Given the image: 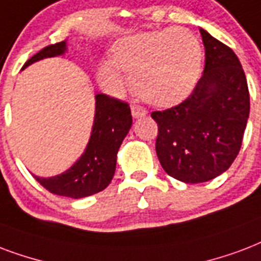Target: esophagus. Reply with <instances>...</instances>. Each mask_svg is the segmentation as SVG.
I'll use <instances>...</instances> for the list:
<instances>
[{"label":"esophagus","mask_w":261,"mask_h":261,"mask_svg":"<svg viewBox=\"0 0 261 261\" xmlns=\"http://www.w3.org/2000/svg\"><path fill=\"white\" fill-rule=\"evenodd\" d=\"M131 113L134 117H142L146 115V109L139 104H131Z\"/></svg>","instance_id":"obj_1"}]
</instances>
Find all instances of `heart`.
Wrapping results in <instances>:
<instances>
[{
    "label": "heart",
    "instance_id": "1",
    "mask_svg": "<svg viewBox=\"0 0 261 261\" xmlns=\"http://www.w3.org/2000/svg\"><path fill=\"white\" fill-rule=\"evenodd\" d=\"M201 63V43L189 30L141 33L115 45L112 60L99 65V79L119 90L124 85V71L131 73L137 94L153 104L170 105L193 90Z\"/></svg>",
    "mask_w": 261,
    "mask_h": 261
}]
</instances>
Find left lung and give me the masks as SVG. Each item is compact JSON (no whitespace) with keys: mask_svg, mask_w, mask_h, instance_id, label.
<instances>
[{"mask_svg":"<svg viewBox=\"0 0 261 261\" xmlns=\"http://www.w3.org/2000/svg\"><path fill=\"white\" fill-rule=\"evenodd\" d=\"M204 73L180 104L152 112L156 153L167 174L200 184L228 170L240 153L249 117V90L236 53L205 30Z\"/></svg>","mask_w":261,"mask_h":261,"instance_id":"1","label":"left lung"}]
</instances>
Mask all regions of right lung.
<instances>
[{
	"instance_id": "right-lung-1",
	"label": "right lung",
	"mask_w": 261,
	"mask_h": 261,
	"mask_svg": "<svg viewBox=\"0 0 261 261\" xmlns=\"http://www.w3.org/2000/svg\"><path fill=\"white\" fill-rule=\"evenodd\" d=\"M64 50V41L47 45L27 60L24 67L38 60L63 55ZM131 123L133 117L127 102L107 94H97L93 131L82 157L63 174L51 178L35 176V179L47 192L71 198H83L104 190L115 175L117 150Z\"/></svg>"
}]
</instances>
